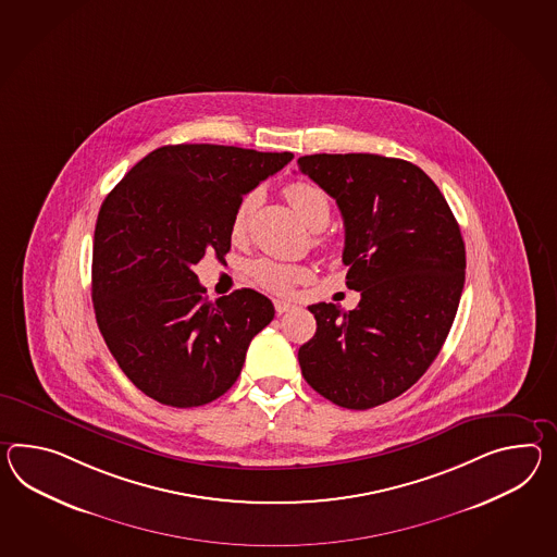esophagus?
<instances>
[{"label": "esophagus", "mask_w": 557, "mask_h": 557, "mask_svg": "<svg viewBox=\"0 0 557 557\" xmlns=\"http://www.w3.org/2000/svg\"><path fill=\"white\" fill-rule=\"evenodd\" d=\"M273 306H275V312L277 313H284L294 308V304H289V301H285V299H275Z\"/></svg>", "instance_id": "esophagus-1"}]
</instances>
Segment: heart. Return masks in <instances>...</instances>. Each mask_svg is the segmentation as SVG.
Instances as JSON below:
<instances>
[{"label":"heart","mask_w":557,"mask_h":557,"mask_svg":"<svg viewBox=\"0 0 557 557\" xmlns=\"http://www.w3.org/2000/svg\"><path fill=\"white\" fill-rule=\"evenodd\" d=\"M285 197L308 227L322 230L326 225L332 207H330L326 193L320 189L318 185L308 183V181H296V183L285 187ZM256 203H258L256 193L245 195L244 199L239 201L235 213H233V221H231L233 237L244 235L245 230H247V221H249V215H251ZM249 273H251L253 282L261 285L263 289L275 292V294H284L289 289V285L306 275V270L299 268V265L277 263L272 259H258L249 265Z\"/></svg>","instance_id":"obj_1"}]
</instances>
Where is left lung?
I'll return each instance as SVG.
<instances>
[{
    "instance_id": "1",
    "label": "left lung",
    "mask_w": 557,
    "mask_h": 557,
    "mask_svg": "<svg viewBox=\"0 0 557 557\" xmlns=\"http://www.w3.org/2000/svg\"><path fill=\"white\" fill-rule=\"evenodd\" d=\"M299 171L336 199L346 285L358 308L313 304L315 334L299 348L315 393L352 410L379 407L421 379L453 326L465 244L443 193L417 164L368 152L299 157Z\"/></svg>"
}]
</instances>
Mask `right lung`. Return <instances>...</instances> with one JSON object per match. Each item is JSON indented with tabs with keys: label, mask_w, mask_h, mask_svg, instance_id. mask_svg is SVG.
Returning <instances> with one entry per match:
<instances>
[{
	"label": "right lung",
	"mask_w": 557,
	"mask_h": 557,
	"mask_svg": "<svg viewBox=\"0 0 557 557\" xmlns=\"http://www.w3.org/2000/svg\"><path fill=\"white\" fill-rule=\"evenodd\" d=\"M292 152L166 145L110 190L96 219L92 301L100 334L140 393L201 407L242 374L249 342L273 320L256 289L209 301L193 265L231 249L239 201Z\"/></svg>",
	"instance_id": "add662e5"
}]
</instances>
